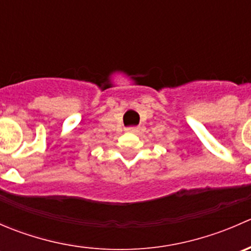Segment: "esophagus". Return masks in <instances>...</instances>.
Instances as JSON below:
<instances>
[{
    "mask_svg": "<svg viewBox=\"0 0 251 251\" xmlns=\"http://www.w3.org/2000/svg\"><path fill=\"white\" fill-rule=\"evenodd\" d=\"M138 130H140V128H138V127H128V128H126V131H128V132H138Z\"/></svg>",
    "mask_w": 251,
    "mask_h": 251,
    "instance_id": "34e87169",
    "label": "esophagus"
}]
</instances>
